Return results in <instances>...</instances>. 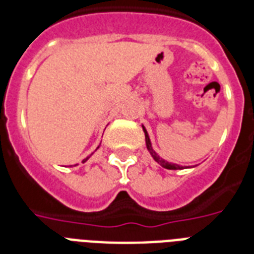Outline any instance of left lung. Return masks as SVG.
<instances>
[{"mask_svg":"<svg viewBox=\"0 0 254 254\" xmlns=\"http://www.w3.org/2000/svg\"><path fill=\"white\" fill-rule=\"evenodd\" d=\"M142 129H143V131H145V139H146V147H147V150L150 151L151 157L154 158L155 162H158L159 165H161V166L165 167V169H167V170H179V169H183V167L179 166V165H174V163H169V162H166L165 159L161 158V157H159V155L157 154V153H155L154 150H153V147H151L150 138H149V135H147L146 129H145V127H142Z\"/></svg>","mask_w":254,"mask_h":254,"instance_id":"8db88e82","label":"left lung"}]
</instances>
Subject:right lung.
<instances>
[{"instance_id":"right-lung-1","label":"right lung","mask_w":254,"mask_h":254,"mask_svg":"<svg viewBox=\"0 0 254 254\" xmlns=\"http://www.w3.org/2000/svg\"><path fill=\"white\" fill-rule=\"evenodd\" d=\"M88 158H89V157H87V158H85V159H84V161H83V162H85V161H87V159H88Z\"/></svg>"}]
</instances>
